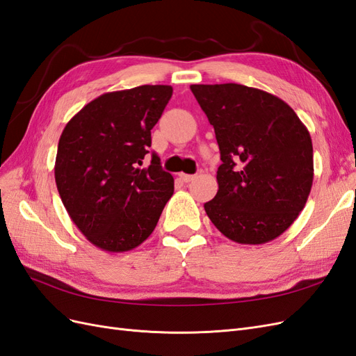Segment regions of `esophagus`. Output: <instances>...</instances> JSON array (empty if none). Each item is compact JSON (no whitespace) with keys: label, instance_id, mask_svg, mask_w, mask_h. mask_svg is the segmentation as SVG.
<instances>
[{"label":"esophagus","instance_id":"1","mask_svg":"<svg viewBox=\"0 0 356 356\" xmlns=\"http://www.w3.org/2000/svg\"><path fill=\"white\" fill-rule=\"evenodd\" d=\"M179 178L184 181V182H190V181L195 179L196 177L195 175H187V174H179Z\"/></svg>","mask_w":356,"mask_h":356}]
</instances>
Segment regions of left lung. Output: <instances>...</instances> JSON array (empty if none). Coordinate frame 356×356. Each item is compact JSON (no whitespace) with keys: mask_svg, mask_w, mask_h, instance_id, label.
I'll return each mask as SVG.
<instances>
[{"mask_svg":"<svg viewBox=\"0 0 356 356\" xmlns=\"http://www.w3.org/2000/svg\"><path fill=\"white\" fill-rule=\"evenodd\" d=\"M213 126L221 161L218 191L204 203L225 238L261 245L303 211L314 182L307 127L277 96L243 84H191Z\"/></svg>","mask_w":356,"mask_h":356,"instance_id":"left-lung-1","label":"left lung"}]
</instances>
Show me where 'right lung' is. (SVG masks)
I'll return each mask as SVG.
<instances>
[{
  "label": "right lung",
  "mask_w": 356,
  "mask_h": 356,
  "mask_svg": "<svg viewBox=\"0 0 356 356\" xmlns=\"http://www.w3.org/2000/svg\"><path fill=\"white\" fill-rule=\"evenodd\" d=\"M172 96L170 86H138L93 99L59 138L55 179L72 222L102 251L124 252L156 229L174 195L160 159L143 166L152 129Z\"/></svg>",
  "instance_id": "right-lung-1"
}]
</instances>
